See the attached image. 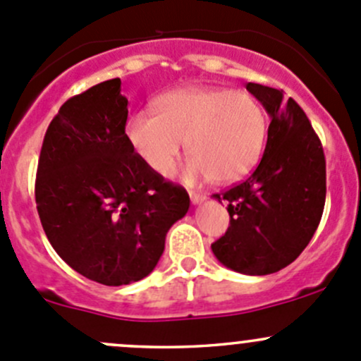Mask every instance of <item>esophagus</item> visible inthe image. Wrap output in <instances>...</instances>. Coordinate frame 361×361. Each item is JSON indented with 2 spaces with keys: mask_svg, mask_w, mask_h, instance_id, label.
Masks as SVG:
<instances>
[{
  "mask_svg": "<svg viewBox=\"0 0 361 361\" xmlns=\"http://www.w3.org/2000/svg\"><path fill=\"white\" fill-rule=\"evenodd\" d=\"M190 194L192 204H201L206 201V194H199V192H188Z\"/></svg>",
  "mask_w": 361,
  "mask_h": 361,
  "instance_id": "esophagus-1",
  "label": "esophagus"
}]
</instances>
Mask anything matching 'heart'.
Listing matches in <instances>:
<instances>
[{"mask_svg": "<svg viewBox=\"0 0 361 361\" xmlns=\"http://www.w3.org/2000/svg\"><path fill=\"white\" fill-rule=\"evenodd\" d=\"M155 111L134 113L126 133L134 152L160 176L173 173L183 143L192 180L232 183L262 157L267 116L248 92L188 87L159 97Z\"/></svg>", "mask_w": 361, "mask_h": 361, "instance_id": "heart-1", "label": "heart"}]
</instances>
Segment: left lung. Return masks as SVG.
<instances>
[{"instance_id": "1", "label": "left lung", "mask_w": 361, "mask_h": 361, "mask_svg": "<svg viewBox=\"0 0 361 361\" xmlns=\"http://www.w3.org/2000/svg\"><path fill=\"white\" fill-rule=\"evenodd\" d=\"M246 89L271 116L267 145L250 178L213 195L227 201L231 225L211 250L232 271L265 276L292 264L314 235L325 207L326 166L318 134L292 97L260 83Z\"/></svg>"}]
</instances>
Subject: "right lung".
I'll list each match as a JSON object with an SVG mask.
<instances>
[{"label": "right lung", "mask_w": 361, "mask_h": 361, "mask_svg": "<svg viewBox=\"0 0 361 361\" xmlns=\"http://www.w3.org/2000/svg\"><path fill=\"white\" fill-rule=\"evenodd\" d=\"M120 83H97L61 106L43 137L35 185L52 248L106 286L147 278L167 231L190 206L183 187L164 180L130 147Z\"/></svg>", "instance_id": "obj_1"}]
</instances>
